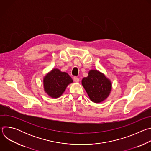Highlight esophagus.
<instances>
[{"label":"esophagus","mask_w":151,"mask_h":151,"mask_svg":"<svg viewBox=\"0 0 151 151\" xmlns=\"http://www.w3.org/2000/svg\"><path fill=\"white\" fill-rule=\"evenodd\" d=\"M73 80H74V81L76 82H78L79 81V78H78L77 76H75V77L73 78Z\"/></svg>","instance_id":"obj_1"}]
</instances>
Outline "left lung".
<instances>
[{
	"label": "left lung",
	"instance_id": "left-lung-1",
	"mask_svg": "<svg viewBox=\"0 0 151 151\" xmlns=\"http://www.w3.org/2000/svg\"><path fill=\"white\" fill-rule=\"evenodd\" d=\"M82 84L90 100L94 103H100L108 97L112 85L105 76L96 70H91L87 77L83 78Z\"/></svg>",
	"mask_w": 151,
	"mask_h": 151
}]
</instances>
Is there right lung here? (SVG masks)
I'll return each instance as SVG.
<instances>
[{
    "mask_svg": "<svg viewBox=\"0 0 151 151\" xmlns=\"http://www.w3.org/2000/svg\"><path fill=\"white\" fill-rule=\"evenodd\" d=\"M72 82V78L66 72H61L60 70L54 69L44 78V89L50 97L58 98Z\"/></svg>",
    "mask_w": 151,
    "mask_h": 151,
    "instance_id": "1",
    "label": "right lung"
}]
</instances>
